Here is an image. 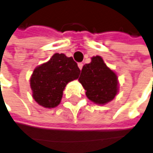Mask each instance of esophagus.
<instances>
[{
    "instance_id": "esophagus-1",
    "label": "esophagus",
    "mask_w": 153,
    "mask_h": 153,
    "mask_svg": "<svg viewBox=\"0 0 153 153\" xmlns=\"http://www.w3.org/2000/svg\"><path fill=\"white\" fill-rule=\"evenodd\" d=\"M78 66H79V68L81 70V69H82V66H83V64H82V63H79V64H78Z\"/></svg>"
}]
</instances>
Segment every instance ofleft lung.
<instances>
[{
    "label": "left lung",
    "instance_id": "obj_1",
    "mask_svg": "<svg viewBox=\"0 0 153 153\" xmlns=\"http://www.w3.org/2000/svg\"><path fill=\"white\" fill-rule=\"evenodd\" d=\"M79 80L87 97L97 104L112 101L117 93V76L100 56L93 57L89 64L84 65Z\"/></svg>",
    "mask_w": 153,
    "mask_h": 153
}]
</instances>
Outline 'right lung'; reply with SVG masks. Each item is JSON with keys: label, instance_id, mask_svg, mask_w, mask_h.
<instances>
[{"label": "right lung", "instance_id": "obj_1", "mask_svg": "<svg viewBox=\"0 0 153 153\" xmlns=\"http://www.w3.org/2000/svg\"><path fill=\"white\" fill-rule=\"evenodd\" d=\"M80 70L72 57L55 53L47 63L36 67L30 78L33 98L45 108L59 104L66 84L79 78Z\"/></svg>", "mask_w": 153, "mask_h": 153}]
</instances>
